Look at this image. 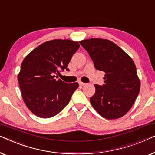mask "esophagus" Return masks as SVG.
I'll return each instance as SVG.
<instances>
[{
  "label": "esophagus",
  "instance_id": "34e87169",
  "mask_svg": "<svg viewBox=\"0 0 155 155\" xmlns=\"http://www.w3.org/2000/svg\"><path fill=\"white\" fill-rule=\"evenodd\" d=\"M79 84H80V86H84V85H85V84H86V83H84V82H80Z\"/></svg>",
  "mask_w": 155,
  "mask_h": 155
}]
</instances>
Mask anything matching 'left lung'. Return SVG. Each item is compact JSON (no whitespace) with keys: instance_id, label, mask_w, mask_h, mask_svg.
<instances>
[{"instance_id":"1","label":"left lung","mask_w":155,"mask_h":155,"mask_svg":"<svg viewBox=\"0 0 155 155\" xmlns=\"http://www.w3.org/2000/svg\"><path fill=\"white\" fill-rule=\"evenodd\" d=\"M94 62L95 68L106 73L103 85L94 84L90 97L94 109L107 119L124 116L135 102L140 82L132 58L108 39H89L80 41Z\"/></svg>"}]
</instances>
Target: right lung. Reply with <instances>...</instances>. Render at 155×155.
<instances>
[{
  "mask_svg": "<svg viewBox=\"0 0 155 155\" xmlns=\"http://www.w3.org/2000/svg\"><path fill=\"white\" fill-rule=\"evenodd\" d=\"M79 47L78 41L51 40L40 44L23 60L18 80L23 100L35 115L53 117L69 103L79 84L56 78L61 70L69 71L68 65Z\"/></svg>",
  "mask_w": 155,
  "mask_h": 155,
  "instance_id": "right-lung-1",
  "label": "right lung"
}]
</instances>
